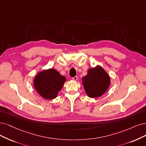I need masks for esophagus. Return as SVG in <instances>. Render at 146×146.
Wrapping results in <instances>:
<instances>
[{"instance_id":"34e87169","label":"esophagus","mask_w":146,"mask_h":146,"mask_svg":"<svg viewBox=\"0 0 146 146\" xmlns=\"http://www.w3.org/2000/svg\"><path fill=\"white\" fill-rule=\"evenodd\" d=\"M72 79L74 80H78V76H74L72 78Z\"/></svg>"}]
</instances>
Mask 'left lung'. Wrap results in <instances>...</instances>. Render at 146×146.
Segmentation results:
<instances>
[{"label": "left lung", "mask_w": 146, "mask_h": 146, "mask_svg": "<svg viewBox=\"0 0 146 146\" xmlns=\"http://www.w3.org/2000/svg\"><path fill=\"white\" fill-rule=\"evenodd\" d=\"M82 81L88 97L96 98L105 93L110 84V78L103 68L98 66L90 69Z\"/></svg>", "instance_id": "1"}]
</instances>
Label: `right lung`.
Wrapping results in <instances>:
<instances>
[{"mask_svg":"<svg viewBox=\"0 0 146 146\" xmlns=\"http://www.w3.org/2000/svg\"><path fill=\"white\" fill-rule=\"evenodd\" d=\"M66 81L65 76L51 68L38 74L34 79V84L36 91L42 98L52 100L56 98Z\"/></svg>","mask_w":146,"mask_h":146,"instance_id":"right-lung-1","label":"right lung"}]
</instances>
